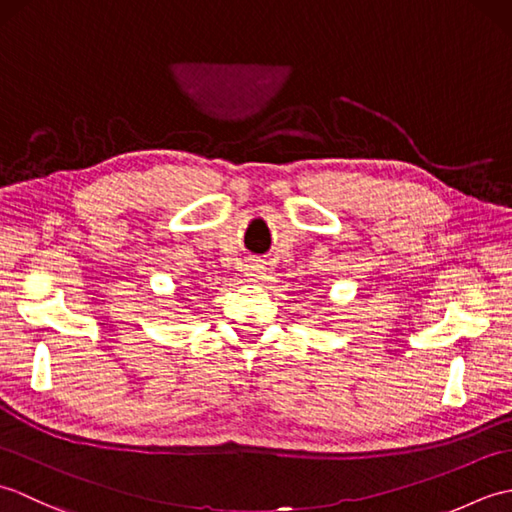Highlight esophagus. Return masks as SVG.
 Returning a JSON list of instances; mask_svg holds the SVG:
<instances>
[{
  "mask_svg": "<svg viewBox=\"0 0 512 512\" xmlns=\"http://www.w3.org/2000/svg\"><path fill=\"white\" fill-rule=\"evenodd\" d=\"M246 277L248 279H262L264 277V266L262 264H257V262H253V264H246Z\"/></svg>",
  "mask_w": 512,
  "mask_h": 512,
  "instance_id": "obj_1",
  "label": "esophagus"
}]
</instances>
